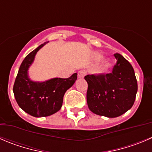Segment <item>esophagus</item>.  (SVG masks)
Returning a JSON list of instances; mask_svg holds the SVG:
<instances>
[{"label": "esophagus", "mask_w": 152, "mask_h": 152, "mask_svg": "<svg viewBox=\"0 0 152 152\" xmlns=\"http://www.w3.org/2000/svg\"><path fill=\"white\" fill-rule=\"evenodd\" d=\"M85 74H86V72H85V70H80V71L78 72V78H79V79H82V78H83L84 76H85Z\"/></svg>", "instance_id": "obj_1"}]
</instances>
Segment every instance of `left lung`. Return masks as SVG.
<instances>
[{
    "instance_id": "obj_1",
    "label": "left lung",
    "mask_w": 152,
    "mask_h": 152,
    "mask_svg": "<svg viewBox=\"0 0 152 152\" xmlns=\"http://www.w3.org/2000/svg\"><path fill=\"white\" fill-rule=\"evenodd\" d=\"M110 73L85 76L88 82L87 102L97 115L113 118L132 108L137 92V82L132 64L119 53Z\"/></svg>"
}]
</instances>
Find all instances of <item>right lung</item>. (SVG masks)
<instances>
[{
    "label": "right lung",
    "instance_id": "add662e5",
    "mask_svg": "<svg viewBox=\"0 0 152 152\" xmlns=\"http://www.w3.org/2000/svg\"><path fill=\"white\" fill-rule=\"evenodd\" d=\"M47 42L28 54L19 68L13 86L15 98L19 107L35 117H48L61 109L63 97L77 79V73L67 79L53 78L45 82H34L28 75L37 52Z\"/></svg>",
    "mask_w": 152,
    "mask_h": 152
}]
</instances>
